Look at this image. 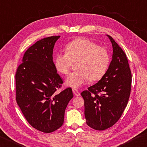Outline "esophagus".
Wrapping results in <instances>:
<instances>
[{
	"mask_svg": "<svg viewBox=\"0 0 147 147\" xmlns=\"http://www.w3.org/2000/svg\"><path fill=\"white\" fill-rule=\"evenodd\" d=\"M73 94L75 95L76 96H80V93L78 92V90H77V89H73Z\"/></svg>",
	"mask_w": 147,
	"mask_h": 147,
	"instance_id": "34e87169",
	"label": "esophagus"
}]
</instances>
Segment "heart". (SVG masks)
I'll return each instance as SVG.
<instances>
[{
  "mask_svg": "<svg viewBox=\"0 0 147 147\" xmlns=\"http://www.w3.org/2000/svg\"><path fill=\"white\" fill-rule=\"evenodd\" d=\"M65 52L57 53L53 64L59 73L67 75L72 64L76 62V71L65 80L66 85L73 88H79L88 80L95 82L101 79L110 64L108 50L86 38H78L69 42Z\"/></svg>",
  "mask_w": 147,
  "mask_h": 147,
  "instance_id": "1",
  "label": "heart"
}]
</instances>
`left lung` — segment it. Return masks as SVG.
I'll return each instance as SVG.
<instances>
[{
  "label": "left lung",
  "mask_w": 147,
  "mask_h": 147,
  "mask_svg": "<svg viewBox=\"0 0 147 147\" xmlns=\"http://www.w3.org/2000/svg\"><path fill=\"white\" fill-rule=\"evenodd\" d=\"M112 60L101 79L81 96L84 99L87 125L102 131L113 126L127 106L131 94L132 75L126 55L112 37Z\"/></svg>",
  "instance_id": "8db88e82"
}]
</instances>
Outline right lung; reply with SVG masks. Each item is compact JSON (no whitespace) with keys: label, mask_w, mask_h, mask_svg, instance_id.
<instances>
[{"label":"right lung","mask_w":147,"mask_h":147,"mask_svg":"<svg viewBox=\"0 0 147 147\" xmlns=\"http://www.w3.org/2000/svg\"><path fill=\"white\" fill-rule=\"evenodd\" d=\"M60 37H45L30 47L15 74L17 104L27 122L46 133L62 125L65 108L73 97L70 87L56 92L63 83L53 61L55 43Z\"/></svg>","instance_id":"1"}]
</instances>
